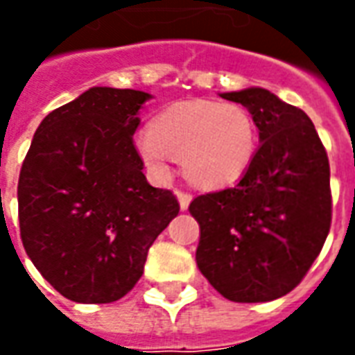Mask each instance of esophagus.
Segmentation results:
<instances>
[{
	"mask_svg": "<svg viewBox=\"0 0 355 355\" xmlns=\"http://www.w3.org/2000/svg\"><path fill=\"white\" fill-rule=\"evenodd\" d=\"M177 198H178V205H180V209H182V211H186V209H188V205H190V201H192V193L180 192V190H178Z\"/></svg>",
	"mask_w": 355,
	"mask_h": 355,
	"instance_id": "obj_1",
	"label": "esophagus"
}]
</instances>
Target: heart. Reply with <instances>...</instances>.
I'll use <instances>...</instances> for the list:
<instances>
[{
	"mask_svg": "<svg viewBox=\"0 0 355 355\" xmlns=\"http://www.w3.org/2000/svg\"><path fill=\"white\" fill-rule=\"evenodd\" d=\"M135 148L155 177H165L171 157H180L186 178L201 188H223L251 167L259 150L253 114L234 102L196 98L162 110Z\"/></svg>",
	"mask_w": 355,
	"mask_h": 355,
	"instance_id": "obj_1",
	"label": "heart"
}]
</instances>
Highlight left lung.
I'll return each instance as SVG.
<instances>
[{"mask_svg": "<svg viewBox=\"0 0 355 355\" xmlns=\"http://www.w3.org/2000/svg\"><path fill=\"white\" fill-rule=\"evenodd\" d=\"M253 114L259 142L238 184L198 196L196 262L224 298L268 302L297 287L331 228L329 159L310 117L262 87L220 93Z\"/></svg>", "mask_w": 355, "mask_h": 355, "instance_id": "8db88e82", "label": "left lung"}]
</instances>
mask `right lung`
<instances>
[{
	"instance_id": "right-lung-1",
	"label": "right lung",
	"mask_w": 355,
	"mask_h": 355,
	"mask_svg": "<svg viewBox=\"0 0 355 355\" xmlns=\"http://www.w3.org/2000/svg\"><path fill=\"white\" fill-rule=\"evenodd\" d=\"M152 94L91 87L35 131L19 178L22 245L62 297L106 304L144 272L148 249L178 215L171 190L148 184L132 144Z\"/></svg>"
}]
</instances>
